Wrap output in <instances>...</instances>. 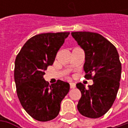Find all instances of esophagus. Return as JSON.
Masks as SVG:
<instances>
[{"label": "esophagus", "mask_w": 128, "mask_h": 128, "mask_svg": "<svg viewBox=\"0 0 128 128\" xmlns=\"http://www.w3.org/2000/svg\"><path fill=\"white\" fill-rule=\"evenodd\" d=\"M70 88H76V84L74 82H70Z\"/></svg>", "instance_id": "34e87169"}]
</instances>
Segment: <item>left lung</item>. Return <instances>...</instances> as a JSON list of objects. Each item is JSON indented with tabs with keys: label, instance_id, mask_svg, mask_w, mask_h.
<instances>
[{
	"label": "left lung",
	"instance_id": "1",
	"mask_svg": "<svg viewBox=\"0 0 128 128\" xmlns=\"http://www.w3.org/2000/svg\"><path fill=\"white\" fill-rule=\"evenodd\" d=\"M71 35L85 52V78L93 80L88 88L81 82L76 84L82 94L78 110L82 116L98 118L110 109L116 100L122 71L119 54L116 47L98 33L84 31Z\"/></svg>",
	"mask_w": 128,
	"mask_h": 128
}]
</instances>
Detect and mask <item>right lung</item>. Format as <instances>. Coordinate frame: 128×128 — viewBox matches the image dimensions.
<instances>
[{
    "label": "right lung",
    "instance_id": "obj_1",
    "mask_svg": "<svg viewBox=\"0 0 128 128\" xmlns=\"http://www.w3.org/2000/svg\"><path fill=\"white\" fill-rule=\"evenodd\" d=\"M70 32L42 33L24 44L15 61L14 79L20 104L30 116L41 122L56 118L70 84L58 80L48 86L45 70L55 61L56 54Z\"/></svg>",
    "mask_w": 128,
    "mask_h": 128
}]
</instances>
